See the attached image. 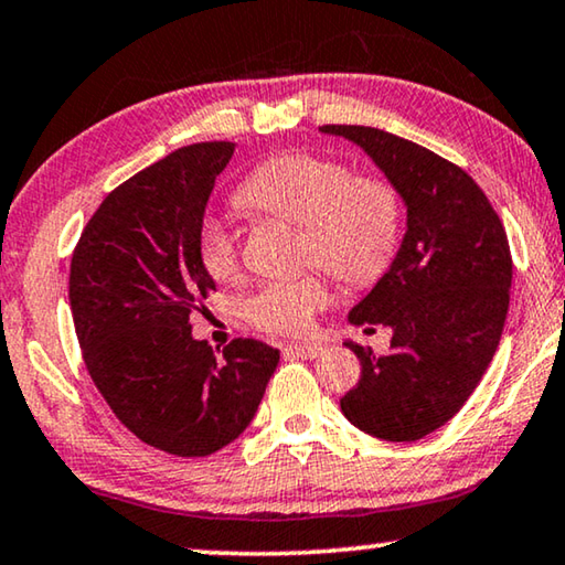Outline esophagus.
Wrapping results in <instances>:
<instances>
[{
  "label": "esophagus",
  "instance_id": "obj_1",
  "mask_svg": "<svg viewBox=\"0 0 565 565\" xmlns=\"http://www.w3.org/2000/svg\"><path fill=\"white\" fill-rule=\"evenodd\" d=\"M322 344H286L284 355L289 358H301V360H315L322 355Z\"/></svg>",
  "mask_w": 565,
  "mask_h": 565
}]
</instances>
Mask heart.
Segmentation results:
<instances>
[{
  "label": "heart",
  "mask_w": 565,
  "mask_h": 565,
  "mask_svg": "<svg viewBox=\"0 0 565 565\" xmlns=\"http://www.w3.org/2000/svg\"><path fill=\"white\" fill-rule=\"evenodd\" d=\"M235 205L248 213L299 225V260L317 264L337 281L375 284L388 271L401 241V200L381 177H360L337 159L291 151L258 164L235 190ZM200 264L210 279H241V243L228 225L207 217L200 228ZM317 274L268 281L246 299L250 327L268 334L299 337L327 305Z\"/></svg>",
  "instance_id": "b5f03b06"
}]
</instances>
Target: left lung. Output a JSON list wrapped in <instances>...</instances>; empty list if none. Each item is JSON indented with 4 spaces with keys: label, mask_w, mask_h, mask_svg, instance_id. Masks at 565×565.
Returning <instances> with one entry per match:
<instances>
[{
    "label": "left lung",
    "mask_w": 565,
    "mask_h": 565,
    "mask_svg": "<svg viewBox=\"0 0 565 565\" xmlns=\"http://www.w3.org/2000/svg\"><path fill=\"white\" fill-rule=\"evenodd\" d=\"M381 167L408 207L401 250L350 322L391 327V350L344 342L363 373L340 398L360 431L418 441L451 420L482 381L510 309L512 256L490 200L449 159L370 126L327 124Z\"/></svg>",
    "instance_id": "1"
}]
</instances>
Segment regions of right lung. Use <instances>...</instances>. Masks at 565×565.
<instances>
[{"label": "right lung", "instance_id": "add662e5", "mask_svg": "<svg viewBox=\"0 0 565 565\" xmlns=\"http://www.w3.org/2000/svg\"><path fill=\"white\" fill-rule=\"evenodd\" d=\"M233 141H200L137 172L83 228L71 260V311L90 381L114 416L154 449L207 457L246 431L279 350L238 337L221 350L190 315L215 289L200 228Z\"/></svg>", "mask_w": 565, "mask_h": 565}]
</instances>
